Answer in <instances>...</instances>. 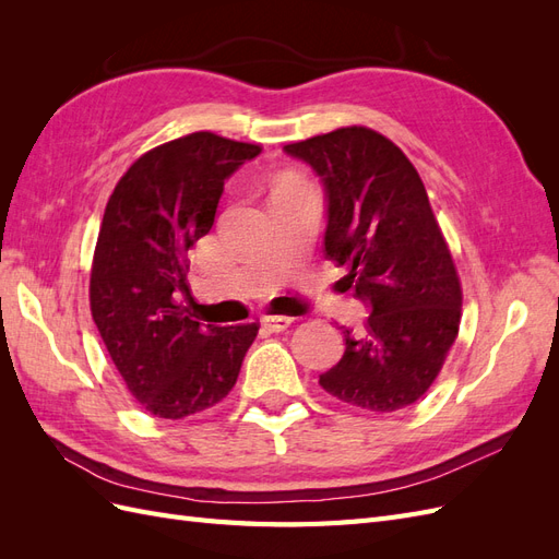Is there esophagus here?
<instances>
[{
	"instance_id": "esophagus-1",
	"label": "esophagus",
	"mask_w": 559,
	"mask_h": 559,
	"mask_svg": "<svg viewBox=\"0 0 559 559\" xmlns=\"http://www.w3.org/2000/svg\"><path fill=\"white\" fill-rule=\"evenodd\" d=\"M292 317H282V314H270V317H263L261 319V324L270 331V333H280V331H284V329H289V324H292Z\"/></svg>"
}]
</instances>
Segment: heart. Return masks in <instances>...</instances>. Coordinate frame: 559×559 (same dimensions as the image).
<instances>
[{
    "mask_svg": "<svg viewBox=\"0 0 559 559\" xmlns=\"http://www.w3.org/2000/svg\"><path fill=\"white\" fill-rule=\"evenodd\" d=\"M302 181L298 179V177H294V175H286V177H282L280 181H277V186H275V191L277 189H284V186H300Z\"/></svg>",
    "mask_w": 559,
    "mask_h": 559,
    "instance_id": "1",
    "label": "heart"
}]
</instances>
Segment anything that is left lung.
Masks as SVG:
<instances>
[{
    "instance_id": "1",
    "label": "left lung",
    "mask_w": 559,
    "mask_h": 559,
    "mask_svg": "<svg viewBox=\"0 0 559 559\" xmlns=\"http://www.w3.org/2000/svg\"><path fill=\"white\" fill-rule=\"evenodd\" d=\"M324 186V253L370 310L319 384L370 413L408 408L436 380L462 317V286L429 195L403 151L370 128L286 144Z\"/></svg>"
}]
</instances>
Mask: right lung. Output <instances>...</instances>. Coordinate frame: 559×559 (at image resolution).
I'll list each match as a JSON object with an SVG mask.
<instances>
[{
    "label": "right lung",
    "instance_id": "right-lung-1",
    "mask_svg": "<svg viewBox=\"0 0 559 559\" xmlns=\"http://www.w3.org/2000/svg\"><path fill=\"white\" fill-rule=\"evenodd\" d=\"M259 154L214 132L186 134L134 160L107 202L91 312L128 392L151 415L181 419L226 399L259 333V324H200L186 286V251L214 226L226 179Z\"/></svg>",
    "mask_w": 559,
    "mask_h": 559
}]
</instances>
